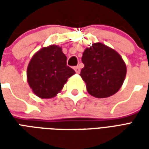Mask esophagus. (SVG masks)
Segmentation results:
<instances>
[{"label":"esophagus","instance_id":"obj_1","mask_svg":"<svg viewBox=\"0 0 149 149\" xmlns=\"http://www.w3.org/2000/svg\"><path fill=\"white\" fill-rule=\"evenodd\" d=\"M74 69L77 73H80V72H81V68H80L79 66H76V67H74Z\"/></svg>","mask_w":149,"mask_h":149}]
</instances>
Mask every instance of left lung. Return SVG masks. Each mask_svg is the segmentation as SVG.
<instances>
[{"instance_id":"obj_1","label":"left lung","mask_w":149,"mask_h":149,"mask_svg":"<svg viewBox=\"0 0 149 149\" xmlns=\"http://www.w3.org/2000/svg\"><path fill=\"white\" fill-rule=\"evenodd\" d=\"M81 61L84 67L80 76L90 95L105 98L120 88L126 76V65L114 49L95 43L84 50Z\"/></svg>"}]
</instances>
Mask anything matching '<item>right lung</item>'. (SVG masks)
<instances>
[{
	"label": "right lung",
	"instance_id": "add662e5",
	"mask_svg": "<svg viewBox=\"0 0 149 149\" xmlns=\"http://www.w3.org/2000/svg\"><path fill=\"white\" fill-rule=\"evenodd\" d=\"M67 57L61 47L50 45L39 50L31 59L27 80L37 97L48 99L61 92L75 71L67 65Z\"/></svg>",
	"mask_w": 149,
	"mask_h": 149
}]
</instances>
